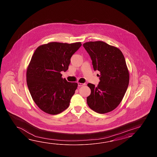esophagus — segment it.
Segmentation results:
<instances>
[{"label":"esophagus","mask_w":157,"mask_h":157,"mask_svg":"<svg viewBox=\"0 0 157 157\" xmlns=\"http://www.w3.org/2000/svg\"><path fill=\"white\" fill-rule=\"evenodd\" d=\"M85 85H86V83H80V82H78V86L79 87Z\"/></svg>","instance_id":"1"}]
</instances>
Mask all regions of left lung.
I'll use <instances>...</instances> for the list:
<instances>
[{
    "instance_id": "1",
    "label": "left lung",
    "mask_w": 157,
    "mask_h": 157,
    "mask_svg": "<svg viewBox=\"0 0 157 157\" xmlns=\"http://www.w3.org/2000/svg\"><path fill=\"white\" fill-rule=\"evenodd\" d=\"M83 47L92 60L94 70L100 73L97 87L87 84L91 94L87 103L98 113H108L118 107L128 86L129 72L124 54L118 48L101 41L87 42Z\"/></svg>"
}]
</instances>
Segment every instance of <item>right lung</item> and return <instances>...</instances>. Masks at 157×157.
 Returning a JSON list of instances; mask_svg holds the SVG:
<instances>
[{
  "instance_id": "obj_1",
  "label": "right lung",
  "mask_w": 157,
  "mask_h": 157,
  "mask_svg": "<svg viewBox=\"0 0 157 157\" xmlns=\"http://www.w3.org/2000/svg\"><path fill=\"white\" fill-rule=\"evenodd\" d=\"M81 45L52 42L35 51L27 69V84L34 102L44 112L55 115L69 107L78 84L62 78L60 72L68 69L71 58Z\"/></svg>"
}]
</instances>
